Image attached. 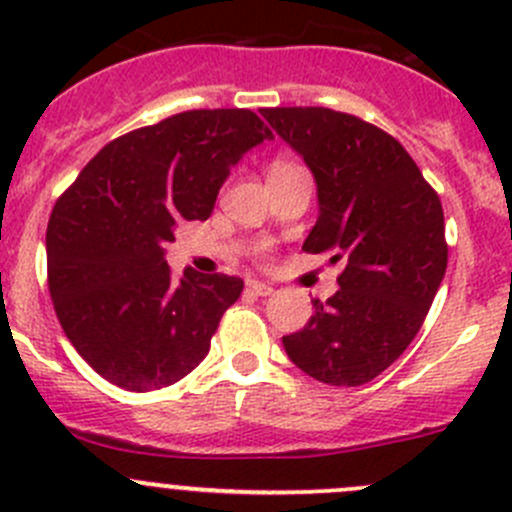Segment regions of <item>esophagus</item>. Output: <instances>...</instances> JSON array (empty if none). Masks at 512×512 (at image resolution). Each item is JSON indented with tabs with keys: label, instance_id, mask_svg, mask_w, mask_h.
Segmentation results:
<instances>
[{
	"label": "esophagus",
	"instance_id": "1",
	"mask_svg": "<svg viewBox=\"0 0 512 512\" xmlns=\"http://www.w3.org/2000/svg\"><path fill=\"white\" fill-rule=\"evenodd\" d=\"M247 289H250V292H255L257 297H270V294H272V287L265 285V282H260V280L247 282Z\"/></svg>",
	"mask_w": 512,
	"mask_h": 512
}]
</instances>
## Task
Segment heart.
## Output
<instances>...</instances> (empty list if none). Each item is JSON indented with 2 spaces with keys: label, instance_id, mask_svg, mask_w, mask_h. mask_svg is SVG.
I'll list each match as a JSON object with an SVG mask.
<instances>
[{
  "label": "heart",
  "instance_id": "obj_1",
  "mask_svg": "<svg viewBox=\"0 0 512 512\" xmlns=\"http://www.w3.org/2000/svg\"><path fill=\"white\" fill-rule=\"evenodd\" d=\"M275 165H285V163H275Z\"/></svg>",
  "mask_w": 512,
  "mask_h": 512
}]
</instances>
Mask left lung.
Masks as SVG:
<instances>
[{"instance_id":"8db88e82","label":"left lung","mask_w":512,"mask_h":512,"mask_svg":"<svg viewBox=\"0 0 512 512\" xmlns=\"http://www.w3.org/2000/svg\"><path fill=\"white\" fill-rule=\"evenodd\" d=\"M262 116L317 183L319 218L302 250L344 262L337 292L314 299L309 322L282 344L312 379L361 386L414 342L441 287V200L404 146L361 118L314 106Z\"/></svg>"}]
</instances>
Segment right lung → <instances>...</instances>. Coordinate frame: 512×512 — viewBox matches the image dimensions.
<instances>
[{
  "label": "right lung",
  "mask_w": 512,
  "mask_h": 512,
  "mask_svg": "<svg viewBox=\"0 0 512 512\" xmlns=\"http://www.w3.org/2000/svg\"><path fill=\"white\" fill-rule=\"evenodd\" d=\"M272 131L247 108L185 111L103 146L56 200L46 270L66 337L111 384H175L210 352L240 277L170 275L165 245L208 220L230 168Z\"/></svg>",
  "instance_id": "1"
}]
</instances>
